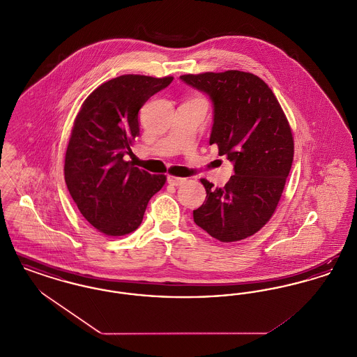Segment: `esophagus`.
<instances>
[{
  "mask_svg": "<svg viewBox=\"0 0 357 357\" xmlns=\"http://www.w3.org/2000/svg\"><path fill=\"white\" fill-rule=\"evenodd\" d=\"M167 182L170 183L171 186H181L186 182L185 178H178V176H169Z\"/></svg>",
  "mask_w": 357,
  "mask_h": 357,
  "instance_id": "esophagus-1",
  "label": "esophagus"
}]
</instances>
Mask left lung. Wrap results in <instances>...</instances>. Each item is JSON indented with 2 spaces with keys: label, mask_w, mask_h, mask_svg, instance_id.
I'll list each match as a JSON object with an SVG mask.
<instances>
[{
  "label": "left lung",
  "mask_w": 357,
  "mask_h": 357,
  "mask_svg": "<svg viewBox=\"0 0 357 357\" xmlns=\"http://www.w3.org/2000/svg\"><path fill=\"white\" fill-rule=\"evenodd\" d=\"M181 80L213 102L210 144L234 166L222 188L201 179L206 201L194 222L221 242L253 236L271 217L284 191L294 143L287 116L272 89L249 72L183 75Z\"/></svg>",
  "instance_id": "left-lung-1"
}]
</instances>
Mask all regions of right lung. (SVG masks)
<instances>
[{
    "label": "right lung",
    "mask_w": 357,
    "mask_h": 357,
    "mask_svg": "<svg viewBox=\"0 0 357 357\" xmlns=\"http://www.w3.org/2000/svg\"><path fill=\"white\" fill-rule=\"evenodd\" d=\"M174 77L123 75L98 86L77 114L64 175L69 194L86 221L105 236L132 233L149 201L166 182L124 159L139 135V109Z\"/></svg>",
    "instance_id": "right-lung-1"
}]
</instances>
